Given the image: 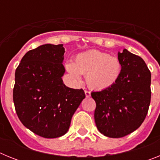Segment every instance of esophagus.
I'll list each match as a JSON object with an SVG mask.
<instances>
[{
  "label": "esophagus",
  "mask_w": 160,
  "mask_h": 160,
  "mask_svg": "<svg viewBox=\"0 0 160 160\" xmlns=\"http://www.w3.org/2000/svg\"><path fill=\"white\" fill-rule=\"evenodd\" d=\"M85 94H86V97L90 98V92L88 90H85Z\"/></svg>",
  "instance_id": "esophagus-1"
}]
</instances>
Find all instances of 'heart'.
I'll return each instance as SVG.
<instances>
[{"label": "heart", "instance_id": "b5f03b06", "mask_svg": "<svg viewBox=\"0 0 160 160\" xmlns=\"http://www.w3.org/2000/svg\"><path fill=\"white\" fill-rule=\"evenodd\" d=\"M66 68L76 83L82 82L81 74H83L90 88L103 90L116 84L122 73V65L115 56L90 50L77 55L74 62H68Z\"/></svg>", "mask_w": 160, "mask_h": 160}]
</instances>
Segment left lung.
Listing matches in <instances>:
<instances>
[{"label": "left lung", "instance_id": "8db88e82", "mask_svg": "<svg viewBox=\"0 0 160 160\" xmlns=\"http://www.w3.org/2000/svg\"><path fill=\"white\" fill-rule=\"evenodd\" d=\"M118 58L122 65L121 76L111 88L91 93L96 102L94 120L100 133L121 138L138 129L151 102V72L137 55L124 49Z\"/></svg>", "mask_w": 160, "mask_h": 160}]
</instances>
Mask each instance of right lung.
<instances>
[{"mask_svg": "<svg viewBox=\"0 0 160 160\" xmlns=\"http://www.w3.org/2000/svg\"><path fill=\"white\" fill-rule=\"evenodd\" d=\"M62 44H46L24 55L15 72L13 102L25 128L43 138L62 136L85 98L82 89L63 83Z\"/></svg>", "mask_w": 160, "mask_h": 160, "instance_id": "1", "label": "right lung"}]
</instances>
